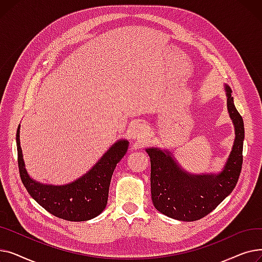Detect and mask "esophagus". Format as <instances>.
Listing matches in <instances>:
<instances>
[{"instance_id": "obj_1", "label": "esophagus", "mask_w": 262, "mask_h": 262, "mask_svg": "<svg viewBox=\"0 0 262 262\" xmlns=\"http://www.w3.org/2000/svg\"><path fill=\"white\" fill-rule=\"evenodd\" d=\"M147 127L141 123H137L132 128V137L134 139H143L147 136Z\"/></svg>"}]
</instances>
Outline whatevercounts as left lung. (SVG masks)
Instances as JSON below:
<instances>
[{"instance_id": "1", "label": "left lung", "mask_w": 262, "mask_h": 262, "mask_svg": "<svg viewBox=\"0 0 262 262\" xmlns=\"http://www.w3.org/2000/svg\"><path fill=\"white\" fill-rule=\"evenodd\" d=\"M227 108L236 130L235 143L223 171L217 175H190L177 166L168 150L147 148L150 192L155 208L181 221H196L214 210L235 189L243 163L244 123L226 86Z\"/></svg>"}]
</instances>
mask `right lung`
Returning a JSON list of instances; mask_svg holds the SVG:
<instances>
[{
    "label": "right lung",
    "mask_w": 262,
    "mask_h": 262,
    "mask_svg": "<svg viewBox=\"0 0 262 262\" xmlns=\"http://www.w3.org/2000/svg\"><path fill=\"white\" fill-rule=\"evenodd\" d=\"M20 125L17 129L18 167L21 181L30 195L53 215L81 222L99 215L106 207L110 181L117 163L125 155L128 141L120 140L110 147L99 162L77 181L64 186L42 185L27 174L20 146Z\"/></svg>",
    "instance_id": "right-lung-1"
}]
</instances>
